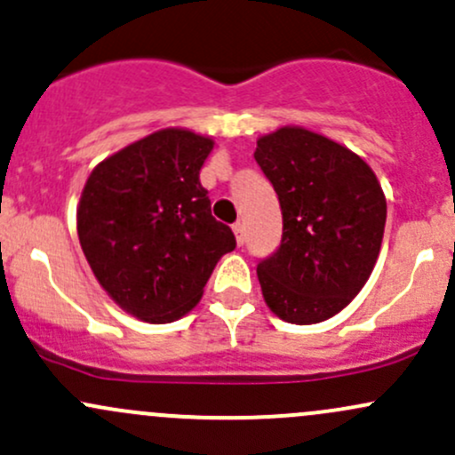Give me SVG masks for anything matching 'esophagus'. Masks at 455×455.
Masks as SVG:
<instances>
[{"instance_id": "obj_1", "label": "esophagus", "mask_w": 455, "mask_h": 455, "mask_svg": "<svg viewBox=\"0 0 455 455\" xmlns=\"http://www.w3.org/2000/svg\"><path fill=\"white\" fill-rule=\"evenodd\" d=\"M232 229H234V236H236V243L238 245H243V243H245V226H243V223H234Z\"/></svg>"}]
</instances>
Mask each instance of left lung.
<instances>
[{"label": "left lung", "mask_w": 455, "mask_h": 455, "mask_svg": "<svg viewBox=\"0 0 455 455\" xmlns=\"http://www.w3.org/2000/svg\"><path fill=\"white\" fill-rule=\"evenodd\" d=\"M253 158L284 221L277 251L258 265L262 297L286 323H321L363 291L378 262L384 190L358 154L299 125L260 136Z\"/></svg>", "instance_id": "obj_1"}]
</instances>
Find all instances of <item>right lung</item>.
Returning a JSON list of instances; mask_svg holds the SVG:
<instances>
[{"instance_id":"1","label":"right lung","mask_w":455,"mask_h":455,"mask_svg":"<svg viewBox=\"0 0 455 455\" xmlns=\"http://www.w3.org/2000/svg\"><path fill=\"white\" fill-rule=\"evenodd\" d=\"M210 136L164 128L101 160L77 206V236L97 282L148 323L197 306L214 267L236 247L199 182Z\"/></svg>"}]
</instances>
